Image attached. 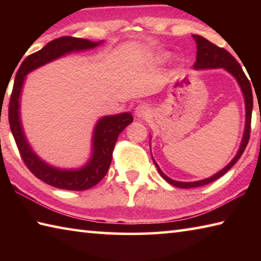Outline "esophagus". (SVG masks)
I'll use <instances>...</instances> for the list:
<instances>
[{"label":"esophagus","instance_id":"1","mask_svg":"<svg viewBox=\"0 0 261 261\" xmlns=\"http://www.w3.org/2000/svg\"><path fill=\"white\" fill-rule=\"evenodd\" d=\"M135 114L137 115V117H140V118L147 117V116H149V115H151V108H149L148 106L145 105V103L138 105L135 109Z\"/></svg>","mask_w":261,"mask_h":261}]
</instances>
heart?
I'll list each match as a JSON object with an SVG mask.
<instances>
[{
  "label": "heart",
  "mask_w": 261,
  "mask_h": 261,
  "mask_svg": "<svg viewBox=\"0 0 261 261\" xmlns=\"http://www.w3.org/2000/svg\"><path fill=\"white\" fill-rule=\"evenodd\" d=\"M169 57H170V55L168 54V53H162V54L159 55V60H160L161 62H165L167 60H169Z\"/></svg>",
  "instance_id": "b5f03b06"
}]
</instances>
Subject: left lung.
I'll use <instances>...</instances> for the list:
<instances>
[{"label":"left lung","instance_id":"left-lung-1","mask_svg":"<svg viewBox=\"0 0 261 261\" xmlns=\"http://www.w3.org/2000/svg\"><path fill=\"white\" fill-rule=\"evenodd\" d=\"M192 37L197 43V60H196V63L193 64L194 69L205 70V69L223 68L226 69L231 76L236 78L238 85H240L242 90V93L244 95V101H245V129H244V135H243L240 149H238L235 158H233L222 170H220L219 173H216L215 175L211 176V177L206 179L196 180V182H178V180L171 179L163 174V171L160 169V167L158 166V163L154 161V159L152 156L154 165H155L159 174L162 176V178H165L169 184L180 189L197 188V187H201V185H206L208 183L214 182V180H216L218 178H220L221 176L226 174L227 171L230 169V168L235 165L238 160H240V158L242 156L243 152L245 151L246 145L249 143V139H250L251 115H252V108H253V96H252V88H251V84L235 57H233L230 53L227 51L226 49L218 47L216 45H214V43H212L211 41L207 40V39L200 37V35L193 34Z\"/></svg>","mask_w":261,"mask_h":261}]
</instances>
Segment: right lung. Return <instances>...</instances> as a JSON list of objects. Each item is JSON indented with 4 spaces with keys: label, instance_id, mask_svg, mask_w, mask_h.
Returning <instances> with one entry per match:
<instances>
[{
    "label": "right lung",
    "instance_id": "add662e5",
    "mask_svg": "<svg viewBox=\"0 0 261 261\" xmlns=\"http://www.w3.org/2000/svg\"><path fill=\"white\" fill-rule=\"evenodd\" d=\"M100 42L73 37H61L48 42L34 54L29 55L16 73L14 88L9 103V123L20 156L26 167L35 177L62 190L83 191L91 189L102 179L109 169L113 159V151L121 132L132 123L131 113L103 116L96 123L92 139V155L90 160L79 169H60L42 161L31 148L21 126L19 113V99L25 76L41 65L54 61L72 51H82L98 47Z\"/></svg>",
    "mask_w": 261,
    "mask_h": 261
}]
</instances>
